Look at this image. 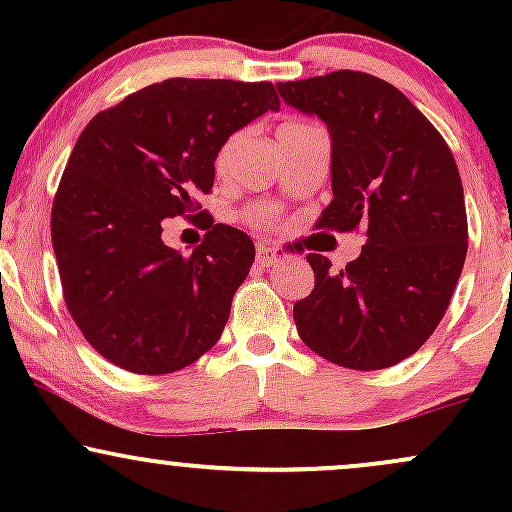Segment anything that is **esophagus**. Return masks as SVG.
<instances>
[{
	"label": "esophagus",
	"mask_w": 512,
	"mask_h": 512,
	"mask_svg": "<svg viewBox=\"0 0 512 512\" xmlns=\"http://www.w3.org/2000/svg\"><path fill=\"white\" fill-rule=\"evenodd\" d=\"M279 260L281 255L274 248H269V245H257V262H260L262 267H272V264Z\"/></svg>",
	"instance_id": "obj_1"
}]
</instances>
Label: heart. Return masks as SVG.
<instances>
[{"instance_id":"1","label":"heart","mask_w":512,"mask_h":512,"mask_svg":"<svg viewBox=\"0 0 512 512\" xmlns=\"http://www.w3.org/2000/svg\"><path fill=\"white\" fill-rule=\"evenodd\" d=\"M305 127H313V125H308V122H301V120H289V122H284V125L279 127V134H284V132H296V129H305ZM231 151H233V139H231V142H228V144L221 146L219 156H216V168L223 170V168L228 166V161H231ZM255 219H257V221H269V219H272V211L264 209V207L255 209Z\"/></svg>"}]
</instances>
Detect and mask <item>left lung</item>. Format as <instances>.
Wrapping results in <instances>:
<instances>
[{"label":"left lung","instance_id":"left-lung-1","mask_svg":"<svg viewBox=\"0 0 512 512\" xmlns=\"http://www.w3.org/2000/svg\"><path fill=\"white\" fill-rule=\"evenodd\" d=\"M332 139V195L317 226H366L342 272L310 252L315 289L293 305L301 339L337 366L380 370L431 337L467 257V211L455 158L399 88L363 72L276 84Z\"/></svg>","mask_w":512,"mask_h":512}]
</instances>
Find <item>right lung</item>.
I'll use <instances>...</instances> for the list:
<instances>
[{"mask_svg": "<svg viewBox=\"0 0 512 512\" xmlns=\"http://www.w3.org/2000/svg\"><path fill=\"white\" fill-rule=\"evenodd\" d=\"M279 108L269 81L166 79L98 113L76 139L52 204V248L76 327L110 363L173 373L219 342L255 245L204 219L207 236L185 257L163 243L161 223L197 211L228 137Z\"/></svg>", "mask_w": 512, "mask_h": 512, "instance_id": "right-lung-1", "label": "right lung"}]
</instances>
